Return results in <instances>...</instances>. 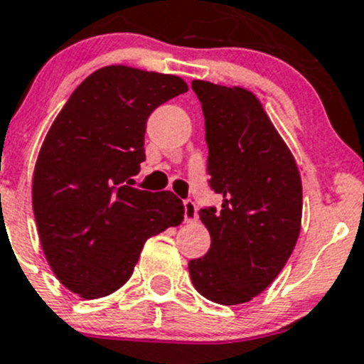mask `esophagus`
<instances>
[{"mask_svg": "<svg viewBox=\"0 0 364 364\" xmlns=\"http://www.w3.org/2000/svg\"><path fill=\"white\" fill-rule=\"evenodd\" d=\"M183 208H185V222H196L197 220V206L193 200H185L183 203Z\"/></svg>", "mask_w": 364, "mask_h": 364, "instance_id": "esophagus-1", "label": "esophagus"}]
</instances>
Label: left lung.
<instances>
[{
  "mask_svg": "<svg viewBox=\"0 0 364 364\" xmlns=\"http://www.w3.org/2000/svg\"><path fill=\"white\" fill-rule=\"evenodd\" d=\"M203 105L210 185L222 208L199 217L210 250L190 259V279L208 301H252L294 252L301 232L302 181L295 158L256 94L204 80L192 81Z\"/></svg>",
  "mask_w": 364,
  "mask_h": 364,
  "instance_id": "obj_1",
  "label": "left lung"
}]
</instances>
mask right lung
<instances>
[{
  "mask_svg": "<svg viewBox=\"0 0 364 364\" xmlns=\"http://www.w3.org/2000/svg\"><path fill=\"white\" fill-rule=\"evenodd\" d=\"M186 90L174 74L107 65L77 85L53 121L35 164L31 203L53 274L81 299L124 287L144 243L183 222L174 193L129 181L146 160L147 117Z\"/></svg>",
  "mask_w": 364,
  "mask_h": 364,
  "instance_id": "add662e5",
  "label": "right lung"
}]
</instances>
